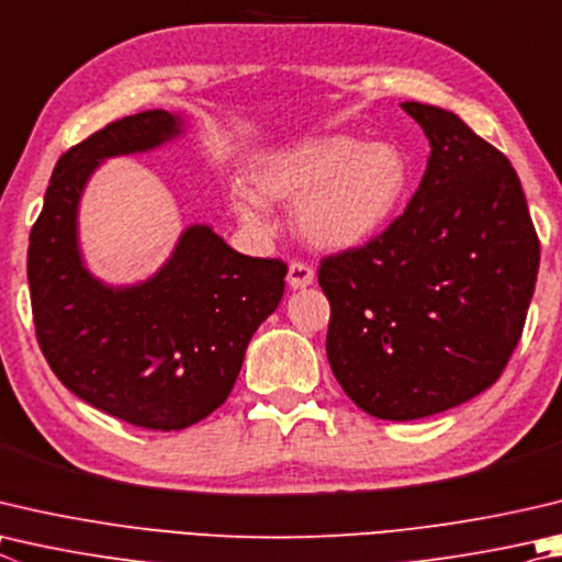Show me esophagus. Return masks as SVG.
I'll return each instance as SVG.
<instances>
[{
  "instance_id": "obj_1",
  "label": "esophagus",
  "mask_w": 562,
  "mask_h": 562,
  "mask_svg": "<svg viewBox=\"0 0 562 562\" xmlns=\"http://www.w3.org/2000/svg\"><path fill=\"white\" fill-rule=\"evenodd\" d=\"M288 282H290V288H294V290L310 288V284L314 282V270H312V265L302 262V260H294V262H290Z\"/></svg>"
}]
</instances>
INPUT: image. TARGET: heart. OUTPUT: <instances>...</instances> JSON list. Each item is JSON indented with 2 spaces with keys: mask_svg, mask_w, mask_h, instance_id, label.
I'll return each mask as SVG.
<instances>
[{
  "mask_svg": "<svg viewBox=\"0 0 562 562\" xmlns=\"http://www.w3.org/2000/svg\"><path fill=\"white\" fill-rule=\"evenodd\" d=\"M252 193L236 191L231 209L250 228L268 226L261 201H292L300 236L319 248L363 246L401 213L413 187V165L393 142L346 135L316 137L270 151L246 171Z\"/></svg>",
  "mask_w": 562,
  "mask_h": 562,
  "instance_id": "heart-1",
  "label": "heart"
}]
</instances>
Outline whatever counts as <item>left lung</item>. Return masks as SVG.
I'll use <instances>...</instances> for the list:
<instances>
[{
	"label": "left lung",
	"instance_id": "left-lung-1",
	"mask_svg": "<svg viewBox=\"0 0 562 562\" xmlns=\"http://www.w3.org/2000/svg\"><path fill=\"white\" fill-rule=\"evenodd\" d=\"M430 139L407 209L359 248L326 255V356L381 420H417L486 391L521 339L540 243L521 181L454 112L403 103Z\"/></svg>",
	"mask_w": 562,
	"mask_h": 562
}]
</instances>
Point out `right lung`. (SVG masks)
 <instances>
[{"label": "right lung", "mask_w": 562, "mask_h": 562, "mask_svg": "<svg viewBox=\"0 0 562 562\" xmlns=\"http://www.w3.org/2000/svg\"><path fill=\"white\" fill-rule=\"evenodd\" d=\"M181 117L145 110L70 147L50 175L29 236L36 339L70 393L147 430L203 420L236 383L248 341L278 310L288 265L248 258L209 226L181 233L155 278L108 288L86 270L78 203L100 161L177 137Z\"/></svg>", "instance_id": "1"}]
</instances>
